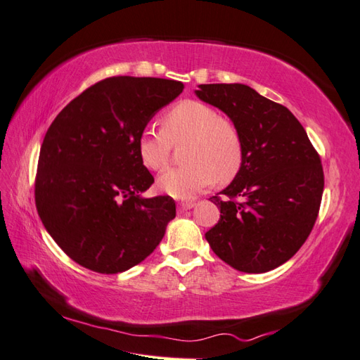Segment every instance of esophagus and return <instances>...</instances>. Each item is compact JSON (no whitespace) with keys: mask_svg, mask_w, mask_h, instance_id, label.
<instances>
[{"mask_svg":"<svg viewBox=\"0 0 360 360\" xmlns=\"http://www.w3.org/2000/svg\"><path fill=\"white\" fill-rule=\"evenodd\" d=\"M193 207H195V202H192V201H181V202H178V209L181 212H186V210H190V209H193Z\"/></svg>","mask_w":360,"mask_h":360,"instance_id":"34e87169","label":"esophagus"}]
</instances>
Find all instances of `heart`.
I'll return each instance as SVG.
<instances>
[{
	"instance_id": "1",
	"label": "heart",
	"mask_w": 360,
	"mask_h": 360,
	"mask_svg": "<svg viewBox=\"0 0 360 360\" xmlns=\"http://www.w3.org/2000/svg\"><path fill=\"white\" fill-rule=\"evenodd\" d=\"M160 129L145 128L137 137V155L148 170H162L173 143L186 141L187 164L168 168L158 179L164 193L188 200L210 187L232 181L243 165V139L231 119L200 101H182L160 116Z\"/></svg>"
}]
</instances>
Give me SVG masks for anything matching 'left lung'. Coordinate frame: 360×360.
<instances>
[{
    "mask_svg": "<svg viewBox=\"0 0 360 360\" xmlns=\"http://www.w3.org/2000/svg\"><path fill=\"white\" fill-rule=\"evenodd\" d=\"M226 112L243 139V165L212 196L219 221L205 233L212 250L248 274L272 271L307 241L325 186L320 156L286 106L241 83H212L195 91Z\"/></svg>",
    "mask_w": 360,
    "mask_h": 360,
    "instance_id": "left-lung-1",
    "label": "left lung"
}]
</instances>
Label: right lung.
<instances>
[{"mask_svg": "<svg viewBox=\"0 0 360 360\" xmlns=\"http://www.w3.org/2000/svg\"><path fill=\"white\" fill-rule=\"evenodd\" d=\"M184 85L155 77L97 82L53 119L40 148L35 205L46 231L75 263L119 274L143 262L176 217L170 196L142 198L155 182L137 137Z\"/></svg>", "mask_w": 360, "mask_h": 360, "instance_id": "right-lung-1", "label": "right lung"}]
</instances>
